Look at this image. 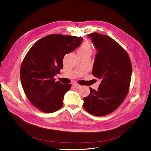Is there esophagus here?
I'll return each mask as SVG.
<instances>
[{"label":"esophagus","instance_id":"34e87169","mask_svg":"<svg viewBox=\"0 0 151 151\" xmlns=\"http://www.w3.org/2000/svg\"><path fill=\"white\" fill-rule=\"evenodd\" d=\"M73 86H74V88H75L76 89H78V88H81V86L80 85H78V84H77V83H74L73 85Z\"/></svg>","mask_w":151,"mask_h":151}]
</instances>
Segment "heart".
Returning <instances> with one entry per match:
<instances>
[{"label":"heart","mask_w":151,"mask_h":151,"mask_svg":"<svg viewBox=\"0 0 151 151\" xmlns=\"http://www.w3.org/2000/svg\"><path fill=\"white\" fill-rule=\"evenodd\" d=\"M88 51H91V48L90 46V44L88 42H85L83 46L79 49L78 52H85Z\"/></svg>","instance_id":"b5f03b06"}]
</instances>
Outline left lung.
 <instances>
[{"mask_svg": "<svg viewBox=\"0 0 151 151\" xmlns=\"http://www.w3.org/2000/svg\"><path fill=\"white\" fill-rule=\"evenodd\" d=\"M91 38L97 54L92 74L101 81L97 90L90 88L83 98V107L95 116H102L116 110L128 93L132 76V63L126 50L113 39L98 33Z\"/></svg>", "mask_w": 151, "mask_h": 151, "instance_id": "left-lung-1", "label": "left lung"}]
</instances>
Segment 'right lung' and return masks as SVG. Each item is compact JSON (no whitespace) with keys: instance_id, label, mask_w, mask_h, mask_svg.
<instances>
[{"instance_id":"1","label":"right lung","mask_w":151,"mask_h":151,"mask_svg":"<svg viewBox=\"0 0 151 151\" xmlns=\"http://www.w3.org/2000/svg\"><path fill=\"white\" fill-rule=\"evenodd\" d=\"M83 38L52 34L35 42L21 65L23 90L32 104L44 113H52L63 106L64 96L71 85L55 81L54 77L63 68L65 55L77 48Z\"/></svg>"}]
</instances>
